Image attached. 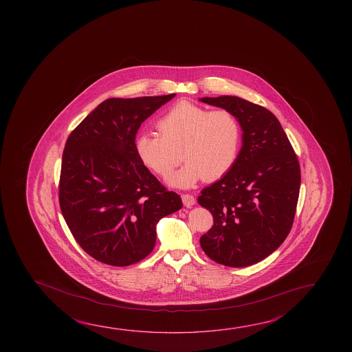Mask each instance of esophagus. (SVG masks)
<instances>
[{"label": "esophagus", "mask_w": 352, "mask_h": 352, "mask_svg": "<svg viewBox=\"0 0 352 352\" xmlns=\"http://www.w3.org/2000/svg\"><path fill=\"white\" fill-rule=\"evenodd\" d=\"M182 200H183V204H184V206H186V208H191V206L195 205V197L190 195V194H183L182 195Z\"/></svg>", "instance_id": "esophagus-1"}]
</instances>
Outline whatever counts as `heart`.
<instances>
[{
	"label": "heart",
	"instance_id": "b5f03b06",
	"mask_svg": "<svg viewBox=\"0 0 352 352\" xmlns=\"http://www.w3.org/2000/svg\"><path fill=\"white\" fill-rule=\"evenodd\" d=\"M156 127L160 135L136 136L135 151L144 167L161 178H167L180 160H185L184 167L169 178L174 186L190 188L202 178L216 180L228 173L236 162L241 125L230 110H208L183 100L169 108Z\"/></svg>",
	"mask_w": 352,
	"mask_h": 352
}]
</instances>
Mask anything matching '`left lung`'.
Here are the masks:
<instances>
[{
    "label": "left lung",
    "instance_id": "8db88e82",
    "mask_svg": "<svg viewBox=\"0 0 352 352\" xmlns=\"http://www.w3.org/2000/svg\"><path fill=\"white\" fill-rule=\"evenodd\" d=\"M200 100L230 110L243 130L242 148L233 167L197 197L213 217L200 245L222 265H253L274 253L292 228L300 163L270 110L232 96Z\"/></svg>",
    "mask_w": 352,
    "mask_h": 352
}]
</instances>
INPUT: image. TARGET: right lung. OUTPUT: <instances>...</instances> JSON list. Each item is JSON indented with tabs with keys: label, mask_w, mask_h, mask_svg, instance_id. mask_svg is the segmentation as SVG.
Masks as SVG:
<instances>
[{
	"label": "right lung",
	"mask_w": 352,
	"mask_h": 352,
	"mask_svg": "<svg viewBox=\"0 0 352 352\" xmlns=\"http://www.w3.org/2000/svg\"><path fill=\"white\" fill-rule=\"evenodd\" d=\"M174 96L107 99L66 141L60 208L76 242L100 263L129 266L144 260L155 248L158 221L183 208L133 146L141 124Z\"/></svg>",
	"instance_id": "right-lung-1"
}]
</instances>
